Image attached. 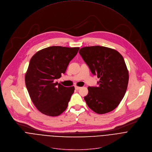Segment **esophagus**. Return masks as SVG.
Masks as SVG:
<instances>
[{
  "label": "esophagus",
  "instance_id": "34e87169",
  "mask_svg": "<svg viewBox=\"0 0 152 152\" xmlns=\"http://www.w3.org/2000/svg\"><path fill=\"white\" fill-rule=\"evenodd\" d=\"M75 89H76V90H79V89H80L81 88V87H80V86H75Z\"/></svg>",
  "mask_w": 152,
  "mask_h": 152
}]
</instances>
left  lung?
<instances>
[{
	"label": "left lung",
	"mask_w": 152,
	"mask_h": 152,
	"mask_svg": "<svg viewBox=\"0 0 152 152\" xmlns=\"http://www.w3.org/2000/svg\"><path fill=\"white\" fill-rule=\"evenodd\" d=\"M79 54L99 80L98 87L88 88L84 96L88 106L98 114L115 109L127 89L129 74L122 56L116 50L100 46H85Z\"/></svg>",
	"instance_id": "left-lung-1"
}]
</instances>
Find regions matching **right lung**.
Returning <instances> with one entry per match:
<instances>
[{"instance_id": "obj_1", "label": "right lung", "mask_w": 152, "mask_h": 152, "mask_svg": "<svg viewBox=\"0 0 152 152\" xmlns=\"http://www.w3.org/2000/svg\"><path fill=\"white\" fill-rule=\"evenodd\" d=\"M79 47L49 46L37 52L30 59L25 83L33 103L42 113L57 116L66 110L74 86L55 82L64 74Z\"/></svg>"}]
</instances>
